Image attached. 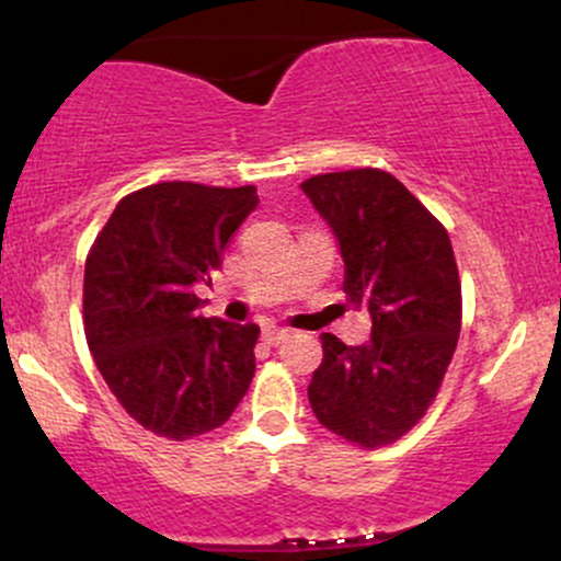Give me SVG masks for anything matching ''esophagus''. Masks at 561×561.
<instances>
[{
	"instance_id": "obj_1",
	"label": "esophagus",
	"mask_w": 561,
	"mask_h": 561,
	"mask_svg": "<svg viewBox=\"0 0 561 561\" xmlns=\"http://www.w3.org/2000/svg\"><path fill=\"white\" fill-rule=\"evenodd\" d=\"M287 334H289V330H285V327H266V330H263V340H266L268 345H276V343H282Z\"/></svg>"
}]
</instances>
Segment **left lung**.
I'll return each instance as SVG.
<instances>
[{"label": "left lung", "mask_w": 561, "mask_h": 561, "mask_svg": "<svg viewBox=\"0 0 561 561\" xmlns=\"http://www.w3.org/2000/svg\"><path fill=\"white\" fill-rule=\"evenodd\" d=\"M300 190L337 237L347 302L371 319L364 345L321 334L324 358L308 401L334 435L388 446L422 420L459 340L461 287L448 231L377 169L321 173Z\"/></svg>", "instance_id": "1"}]
</instances>
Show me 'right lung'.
<instances>
[{"label": "right lung", "instance_id": "obj_1", "mask_svg": "<svg viewBox=\"0 0 561 561\" xmlns=\"http://www.w3.org/2000/svg\"><path fill=\"white\" fill-rule=\"evenodd\" d=\"M255 205V186H145L115 205L89 253V351L126 414L160 437L221 427L255 375L259 324L205 319L195 295Z\"/></svg>", "mask_w": 561, "mask_h": 561}]
</instances>
